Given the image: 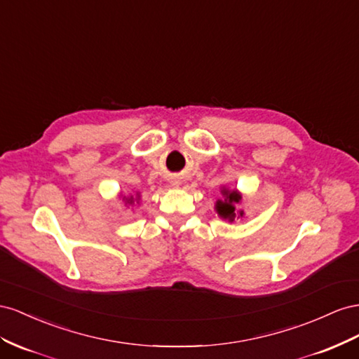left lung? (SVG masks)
<instances>
[{
    "mask_svg": "<svg viewBox=\"0 0 359 359\" xmlns=\"http://www.w3.org/2000/svg\"><path fill=\"white\" fill-rule=\"evenodd\" d=\"M224 196H225V200L217 203V212L221 215L222 218H229L230 221H233V218H234V206H233V203H239L241 201V196H239L236 191H231V192L224 191Z\"/></svg>",
    "mask_w": 359,
    "mask_h": 359,
    "instance_id": "8db88e82",
    "label": "left lung"
}]
</instances>
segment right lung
Returning a JSON list of instances; mask_svg holds the SVG:
<instances>
[{"label":"right lung","instance_id":"obj_1","mask_svg":"<svg viewBox=\"0 0 359 359\" xmlns=\"http://www.w3.org/2000/svg\"><path fill=\"white\" fill-rule=\"evenodd\" d=\"M126 201H128V203H132L134 200H132V198H126Z\"/></svg>","mask_w":359,"mask_h":359}]
</instances>
